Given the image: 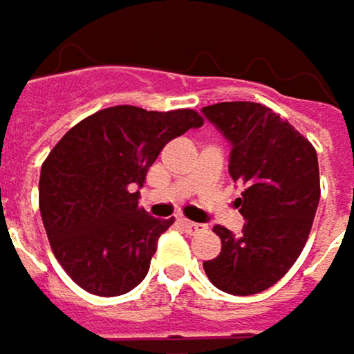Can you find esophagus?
I'll return each mask as SVG.
<instances>
[{
    "label": "esophagus",
    "mask_w": 354,
    "mask_h": 354,
    "mask_svg": "<svg viewBox=\"0 0 354 354\" xmlns=\"http://www.w3.org/2000/svg\"><path fill=\"white\" fill-rule=\"evenodd\" d=\"M179 223H181V227L187 234H199V232H203V225L201 223H195V221H189V219H181Z\"/></svg>",
    "instance_id": "1"
}]
</instances>
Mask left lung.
<instances>
[{"mask_svg":"<svg viewBox=\"0 0 354 354\" xmlns=\"http://www.w3.org/2000/svg\"><path fill=\"white\" fill-rule=\"evenodd\" d=\"M203 114L232 142L230 177L241 185L240 236L214 225L221 252L203 262L215 288L252 296L274 286L298 260L320 199L313 142L260 102H217Z\"/></svg>","mask_w":354,"mask_h":354,"instance_id":"obj_1","label":"left lung"}]
</instances>
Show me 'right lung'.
<instances>
[{"label": "right lung", "mask_w": 354, "mask_h": 354, "mask_svg": "<svg viewBox=\"0 0 354 354\" xmlns=\"http://www.w3.org/2000/svg\"><path fill=\"white\" fill-rule=\"evenodd\" d=\"M203 124L191 109L111 106L74 124L39 171V214L56 260L90 294L120 296L145 280L173 225L139 207L149 167L171 139Z\"/></svg>", "instance_id": "obj_1"}]
</instances>
